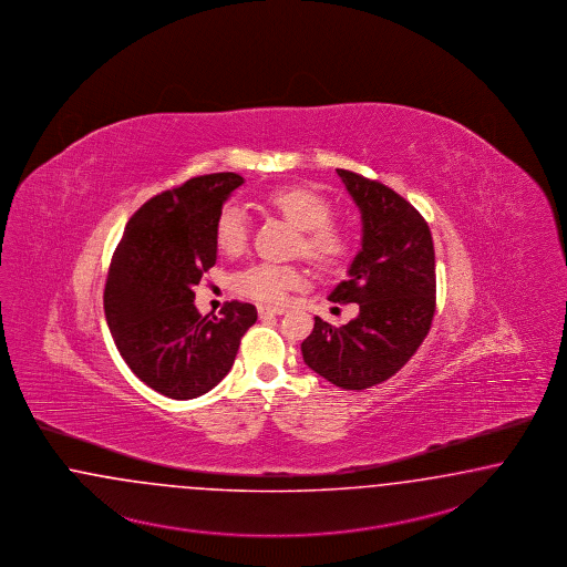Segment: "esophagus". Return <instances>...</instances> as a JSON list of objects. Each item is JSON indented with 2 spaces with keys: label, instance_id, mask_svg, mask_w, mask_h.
I'll list each match as a JSON object with an SVG mask.
<instances>
[{
  "label": "esophagus",
  "instance_id": "obj_1",
  "mask_svg": "<svg viewBox=\"0 0 567 567\" xmlns=\"http://www.w3.org/2000/svg\"><path fill=\"white\" fill-rule=\"evenodd\" d=\"M285 313V308H270V306H259V316H280Z\"/></svg>",
  "mask_w": 567,
  "mask_h": 567
}]
</instances>
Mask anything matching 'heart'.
<instances>
[{"mask_svg":"<svg viewBox=\"0 0 567 567\" xmlns=\"http://www.w3.org/2000/svg\"><path fill=\"white\" fill-rule=\"evenodd\" d=\"M266 203L299 228L297 251L322 270L343 266L353 254L352 228L332 217L331 200L308 186H280L266 195ZM214 238L224 255H240L249 243V215L226 203L215 217ZM303 280L293 264L255 261L233 274V291L264 306L282 303L287 293Z\"/></svg>","mask_w":567,"mask_h":567,"instance_id":"heart-1","label":"heart"}]
</instances>
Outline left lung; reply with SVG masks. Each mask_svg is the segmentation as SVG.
Returning a JSON list of instances; mask_svg holds the SVG:
<instances>
[{"label":"left lung","instance_id":"8db88e82","mask_svg":"<svg viewBox=\"0 0 567 567\" xmlns=\"http://www.w3.org/2000/svg\"><path fill=\"white\" fill-rule=\"evenodd\" d=\"M362 212L364 236L334 303H358L343 327L316 316L301 343L306 364L341 390L388 381L425 341L435 313V251L425 217L390 186L337 169Z\"/></svg>","mask_w":567,"mask_h":567}]
</instances>
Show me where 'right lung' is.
Listing matches in <instances>:
<instances>
[{
	"mask_svg": "<svg viewBox=\"0 0 567 567\" xmlns=\"http://www.w3.org/2000/svg\"><path fill=\"white\" fill-rule=\"evenodd\" d=\"M243 177H190L146 200L130 217L111 259L104 313L121 358L142 383L174 398L203 395L235 364L257 320L245 301L200 316L195 287L215 266V217Z\"/></svg>",
	"mask_w": 567,
	"mask_h": 567,
	"instance_id": "obj_1",
	"label": "right lung"
}]
</instances>
